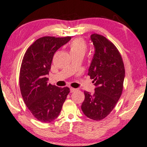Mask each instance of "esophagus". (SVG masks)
Wrapping results in <instances>:
<instances>
[{
  "instance_id": "34e87169",
  "label": "esophagus",
  "mask_w": 147,
  "mask_h": 147,
  "mask_svg": "<svg viewBox=\"0 0 147 147\" xmlns=\"http://www.w3.org/2000/svg\"><path fill=\"white\" fill-rule=\"evenodd\" d=\"M69 89H70V92H71V93L75 92V91L76 90V88H70Z\"/></svg>"
}]
</instances>
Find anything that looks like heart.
<instances>
[{
  "mask_svg": "<svg viewBox=\"0 0 147 147\" xmlns=\"http://www.w3.org/2000/svg\"><path fill=\"white\" fill-rule=\"evenodd\" d=\"M69 48L71 53H81L84 55L86 51L87 45L83 38H77L71 41Z\"/></svg>",
  "mask_w": 147,
  "mask_h": 147,
  "instance_id": "1",
  "label": "heart"
}]
</instances>
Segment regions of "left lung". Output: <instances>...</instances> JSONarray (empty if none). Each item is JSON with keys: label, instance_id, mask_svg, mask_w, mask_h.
I'll return each mask as SVG.
<instances>
[{"label": "left lung", "instance_id": "1", "mask_svg": "<svg viewBox=\"0 0 147 147\" xmlns=\"http://www.w3.org/2000/svg\"><path fill=\"white\" fill-rule=\"evenodd\" d=\"M90 40L94 54L88 75L94 79L95 92H84L81 109L89 119L100 121L112 111L121 97L125 69L121 55L112 42L96 33L90 36Z\"/></svg>", "mask_w": 147, "mask_h": 147}]
</instances>
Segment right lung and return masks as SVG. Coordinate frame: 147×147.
Instances as JSON below:
<instances>
[{
    "label": "right lung",
    "mask_w": 147,
    "mask_h": 147,
    "mask_svg": "<svg viewBox=\"0 0 147 147\" xmlns=\"http://www.w3.org/2000/svg\"><path fill=\"white\" fill-rule=\"evenodd\" d=\"M71 36H44L35 41L24 55L19 74V86L24 102L36 119L51 122L57 119L69 92L48 83L55 53L71 40Z\"/></svg>",
    "instance_id": "1"
}]
</instances>
